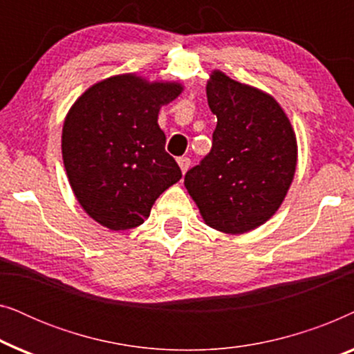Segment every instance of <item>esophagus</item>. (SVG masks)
<instances>
[{
    "label": "esophagus",
    "mask_w": 354,
    "mask_h": 354,
    "mask_svg": "<svg viewBox=\"0 0 354 354\" xmlns=\"http://www.w3.org/2000/svg\"><path fill=\"white\" fill-rule=\"evenodd\" d=\"M177 162H178V167H180L182 174H185L188 171V167H190V162L192 161L188 158H178Z\"/></svg>",
    "instance_id": "esophagus-1"
}]
</instances>
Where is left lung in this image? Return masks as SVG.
<instances>
[{
	"label": "left lung",
	"instance_id": "obj_1",
	"mask_svg": "<svg viewBox=\"0 0 354 354\" xmlns=\"http://www.w3.org/2000/svg\"><path fill=\"white\" fill-rule=\"evenodd\" d=\"M217 115L212 148L185 174V188L206 225L240 235L282 205L298 162L297 135L272 95L212 71L206 84Z\"/></svg>",
	"mask_w": 354,
	"mask_h": 354
}]
</instances>
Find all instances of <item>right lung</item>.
<instances>
[{
    "label": "right lung",
    "mask_w": 354,
    "mask_h": 354,
    "mask_svg": "<svg viewBox=\"0 0 354 354\" xmlns=\"http://www.w3.org/2000/svg\"><path fill=\"white\" fill-rule=\"evenodd\" d=\"M177 80L119 74L88 86L67 111L62 161L86 214L109 230L142 225L154 201L182 178L159 127L162 106L177 98Z\"/></svg>",
    "instance_id": "1"
}]
</instances>
